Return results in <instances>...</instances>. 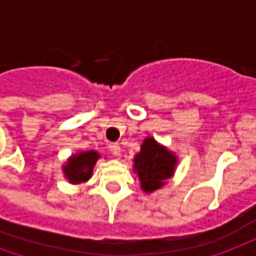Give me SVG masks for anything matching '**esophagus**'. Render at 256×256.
<instances>
[{
    "instance_id": "esophagus-1",
    "label": "esophagus",
    "mask_w": 256,
    "mask_h": 256,
    "mask_svg": "<svg viewBox=\"0 0 256 256\" xmlns=\"http://www.w3.org/2000/svg\"><path fill=\"white\" fill-rule=\"evenodd\" d=\"M110 150H111V154L114 156H120V154H122V148H120V145L118 144V142L110 144Z\"/></svg>"
}]
</instances>
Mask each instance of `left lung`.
Listing matches in <instances>:
<instances>
[{
	"mask_svg": "<svg viewBox=\"0 0 256 256\" xmlns=\"http://www.w3.org/2000/svg\"><path fill=\"white\" fill-rule=\"evenodd\" d=\"M177 155L164 145L148 136L141 144V150L133 159V172L137 174L141 189L152 193L163 188L167 180L174 176Z\"/></svg>",
	"mask_w": 256,
	"mask_h": 256,
	"instance_id": "obj_1",
	"label": "left lung"
}]
</instances>
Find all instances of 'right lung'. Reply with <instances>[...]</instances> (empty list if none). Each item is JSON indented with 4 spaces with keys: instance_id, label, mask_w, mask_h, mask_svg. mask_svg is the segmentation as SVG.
Instances as JSON below:
<instances>
[{
    "instance_id": "right-lung-1",
    "label": "right lung",
    "mask_w": 256,
    "mask_h": 256,
    "mask_svg": "<svg viewBox=\"0 0 256 256\" xmlns=\"http://www.w3.org/2000/svg\"><path fill=\"white\" fill-rule=\"evenodd\" d=\"M100 158L101 155L97 150H79L70 156L67 163L63 164L64 177L74 185L89 181L96 163Z\"/></svg>"
}]
</instances>
